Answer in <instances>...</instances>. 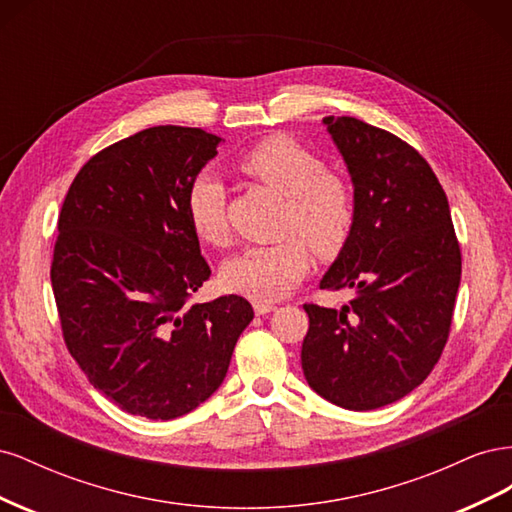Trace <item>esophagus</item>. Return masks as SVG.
<instances>
[{
  "mask_svg": "<svg viewBox=\"0 0 512 512\" xmlns=\"http://www.w3.org/2000/svg\"><path fill=\"white\" fill-rule=\"evenodd\" d=\"M273 309H275V305H273V303H267V301H254V312H256L258 316H265V314L273 312Z\"/></svg>",
  "mask_w": 512,
  "mask_h": 512,
  "instance_id": "1",
  "label": "esophagus"
}]
</instances>
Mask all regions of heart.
<instances>
[{
  "label": "heart",
  "instance_id": "heart-1",
  "mask_svg": "<svg viewBox=\"0 0 512 512\" xmlns=\"http://www.w3.org/2000/svg\"><path fill=\"white\" fill-rule=\"evenodd\" d=\"M239 168L286 196L282 228L294 235L245 247L226 260L222 275L230 290L256 301H271L303 280L309 265L303 238L324 258L344 250L356 222L354 194L342 177L329 173L322 158L284 134L252 145L239 158ZM188 218L205 243L228 241L226 188L218 177L194 179L188 192Z\"/></svg>",
  "mask_w": 512,
  "mask_h": 512
}]
</instances>
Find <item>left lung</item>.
<instances>
[{"label":"left lung","mask_w":512,"mask_h":512,"mask_svg":"<svg viewBox=\"0 0 512 512\" xmlns=\"http://www.w3.org/2000/svg\"><path fill=\"white\" fill-rule=\"evenodd\" d=\"M354 185L356 222L320 288H352L342 309L305 303L307 384L335 406L376 410L406 397L451 333L461 250L442 185L399 136L324 117Z\"/></svg>","instance_id":"8db88e82"}]
</instances>
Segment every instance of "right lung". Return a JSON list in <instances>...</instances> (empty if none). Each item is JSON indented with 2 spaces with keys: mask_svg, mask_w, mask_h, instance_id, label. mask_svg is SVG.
I'll return each instance as SVG.
<instances>
[{
  "mask_svg": "<svg viewBox=\"0 0 512 512\" xmlns=\"http://www.w3.org/2000/svg\"><path fill=\"white\" fill-rule=\"evenodd\" d=\"M220 143L200 128L136 132L79 170L59 213L51 284L64 342L94 389L153 421L218 391L254 318L237 294L190 305L211 269L188 192Z\"/></svg>",
  "mask_w": 512,
  "mask_h": 512,
  "instance_id": "1",
  "label": "right lung"
}]
</instances>
